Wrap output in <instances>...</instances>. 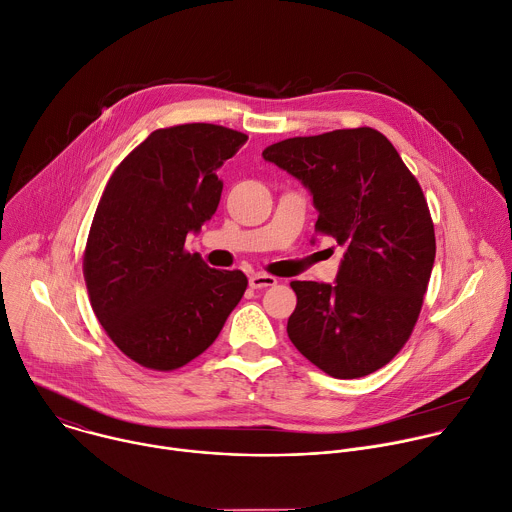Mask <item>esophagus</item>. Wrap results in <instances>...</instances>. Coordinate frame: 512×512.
Segmentation results:
<instances>
[{
    "label": "esophagus",
    "instance_id": "34e87169",
    "mask_svg": "<svg viewBox=\"0 0 512 512\" xmlns=\"http://www.w3.org/2000/svg\"><path fill=\"white\" fill-rule=\"evenodd\" d=\"M278 280L270 274H264V272H256L250 276V286L252 288H268V286H274Z\"/></svg>",
    "mask_w": 512,
    "mask_h": 512
}]
</instances>
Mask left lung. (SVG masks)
Listing matches in <instances>:
<instances>
[{
    "label": "left lung",
    "instance_id": "left-lung-1",
    "mask_svg": "<svg viewBox=\"0 0 512 512\" xmlns=\"http://www.w3.org/2000/svg\"><path fill=\"white\" fill-rule=\"evenodd\" d=\"M313 193L315 232L345 248L337 282L292 280V345L337 379L387 365L410 339L428 290L436 234L424 191L371 127L292 137L262 151Z\"/></svg>",
    "mask_w": 512,
    "mask_h": 512
}]
</instances>
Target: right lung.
<instances>
[{
  "instance_id": "1",
  "label": "right lung",
  "mask_w": 512,
  "mask_h": 512,
  "mask_svg": "<svg viewBox=\"0 0 512 512\" xmlns=\"http://www.w3.org/2000/svg\"><path fill=\"white\" fill-rule=\"evenodd\" d=\"M248 135L210 123L153 131L111 175L88 232L82 272L92 311L135 363L173 371L206 351L246 292L242 270L185 250L222 197L218 169Z\"/></svg>"
}]
</instances>
